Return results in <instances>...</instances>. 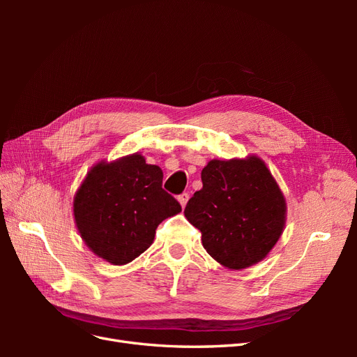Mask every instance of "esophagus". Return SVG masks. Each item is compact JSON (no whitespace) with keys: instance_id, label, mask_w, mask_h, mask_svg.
Masks as SVG:
<instances>
[{"instance_id":"esophagus-1","label":"esophagus","mask_w":357,"mask_h":357,"mask_svg":"<svg viewBox=\"0 0 357 357\" xmlns=\"http://www.w3.org/2000/svg\"><path fill=\"white\" fill-rule=\"evenodd\" d=\"M189 201V193H181V195H178V202L183 208L186 207V204Z\"/></svg>"}]
</instances>
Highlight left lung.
I'll return each mask as SVG.
<instances>
[{
	"mask_svg": "<svg viewBox=\"0 0 357 357\" xmlns=\"http://www.w3.org/2000/svg\"><path fill=\"white\" fill-rule=\"evenodd\" d=\"M202 189L189 199L185 215L202 234L207 253L228 269L261 262L283 234L286 199L265 162L210 160L201 172Z\"/></svg>",
	"mask_w": 357,
	"mask_h": 357,
	"instance_id": "left-lung-1",
	"label": "left lung"
}]
</instances>
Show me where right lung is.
Here are the masks:
<instances>
[{"label": "right lung", "mask_w": 357, "mask_h": 357, "mask_svg": "<svg viewBox=\"0 0 357 357\" xmlns=\"http://www.w3.org/2000/svg\"><path fill=\"white\" fill-rule=\"evenodd\" d=\"M164 172L134 153L101 160L74 197V220L91 250L113 265L132 262L152 245L162 220L181 211L162 189Z\"/></svg>", "instance_id": "right-lung-1"}]
</instances>
